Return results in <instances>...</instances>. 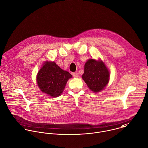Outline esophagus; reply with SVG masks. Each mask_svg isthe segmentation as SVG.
<instances>
[{"label":"esophagus","instance_id":"34e87169","mask_svg":"<svg viewBox=\"0 0 148 148\" xmlns=\"http://www.w3.org/2000/svg\"><path fill=\"white\" fill-rule=\"evenodd\" d=\"M72 76L75 77V78H77L79 77V74L77 72H75V73H72Z\"/></svg>","mask_w":148,"mask_h":148}]
</instances>
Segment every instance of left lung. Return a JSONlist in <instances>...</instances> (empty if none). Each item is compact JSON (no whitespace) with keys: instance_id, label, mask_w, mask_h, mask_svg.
<instances>
[{"instance_id":"8db88e82","label":"left lung","mask_w":148,"mask_h":148,"mask_svg":"<svg viewBox=\"0 0 148 148\" xmlns=\"http://www.w3.org/2000/svg\"><path fill=\"white\" fill-rule=\"evenodd\" d=\"M82 78L89 89L98 92L108 83L109 72L103 62L89 59L85 64Z\"/></svg>"}]
</instances>
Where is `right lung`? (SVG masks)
I'll return each mask as SVG.
<instances>
[{"label": "right lung", "mask_w": 148, "mask_h": 148, "mask_svg": "<svg viewBox=\"0 0 148 148\" xmlns=\"http://www.w3.org/2000/svg\"><path fill=\"white\" fill-rule=\"evenodd\" d=\"M72 75L61 69L55 62H45L37 75V83L44 93L56 97L63 92Z\"/></svg>", "instance_id": "right-lung-1"}]
</instances>
